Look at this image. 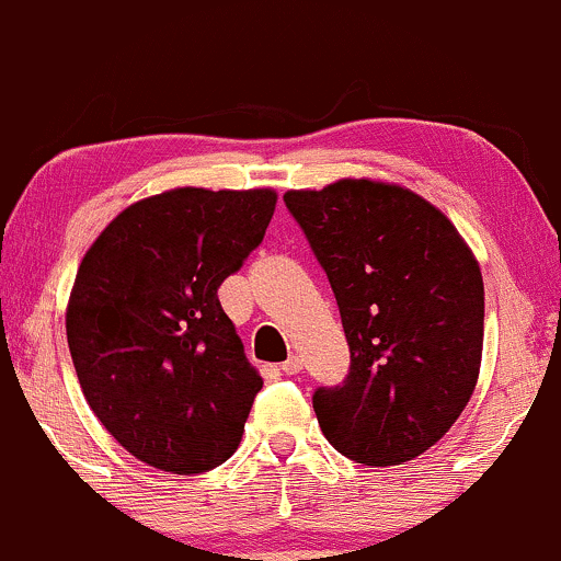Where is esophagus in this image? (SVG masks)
<instances>
[{
    "mask_svg": "<svg viewBox=\"0 0 561 561\" xmlns=\"http://www.w3.org/2000/svg\"><path fill=\"white\" fill-rule=\"evenodd\" d=\"M280 371L288 377L299 375V371H302V358H299V355H288V358L280 364Z\"/></svg>",
    "mask_w": 561,
    "mask_h": 561,
    "instance_id": "obj_1",
    "label": "esophagus"
}]
</instances>
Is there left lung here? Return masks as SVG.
Masks as SVG:
<instances>
[{"label": "left lung", "instance_id": "obj_1", "mask_svg": "<svg viewBox=\"0 0 561 561\" xmlns=\"http://www.w3.org/2000/svg\"><path fill=\"white\" fill-rule=\"evenodd\" d=\"M327 270L351 375L312 396L323 436L371 468L431 449L471 401L484 347V280L447 216L417 192L340 179L283 195Z\"/></svg>", "mask_w": 561, "mask_h": 561}]
</instances>
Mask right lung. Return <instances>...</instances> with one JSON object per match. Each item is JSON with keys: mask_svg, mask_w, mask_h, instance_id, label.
Returning <instances> with one entry per match:
<instances>
[{"mask_svg": "<svg viewBox=\"0 0 561 561\" xmlns=\"http://www.w3.org/2000/svg\"><path fill=\"white\" fill-rule=\"evenodd\" d=\"M278 195L176 186L119 210L66 305L77 379L101 425L147 466L203 473L243 438L262 377L219 286L262 243Z\"/></svg>", "mask_w": 561, "mask_h": 561, "instance_id": "obj_1", "label": "right lung"}]
</instances>
